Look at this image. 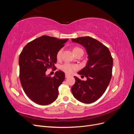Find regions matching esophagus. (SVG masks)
<instances>
[{
    "label": "esophagus",
    "instance_id": "esophagus-1",
    "mask_svg": "<svg viewBox=\"0 0 134 134\" xmlns=\"http://www.w3.org/2000/svg\"><path fill=\"white\" fill-rule=\"evenodd\" d=\"M69 76H70V75H69V74H65V78H68V77H69Z\"/></svg>",
    "mask_w": 134,
    "mask_h": 134
}]
</instances>
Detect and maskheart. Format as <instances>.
<instances>
[{
	"instance_id": "b5f03b06",
	"label": "heart",
	"mask_w": 134,
	"mask_h": 134,
	"mask_svg": "<svg viewBox=\"0 0 134 134\" xmlns=\"http://www.w3.org/2000/svg\"><path fill=\"white\" fill-rule=\"evenodd\" d=\"M63 51V48H61L60 49L58 52L56 54V58H57L58 59H60L61 58H62V53ZM74 53L75 55L79 52V51H83L82 48H80L79 47H75L73 50ZM61 69H62L63 71L64 72H65L66 73L68 74H72L73 72L79 69V66L78 65L76 64H70V63H65L63 65H62L60 67Z\"/></svg>"
}]
</instances>
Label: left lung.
I'll use <instances>...</instances> for the list:
<instances>
[{"label": "left lung", "mask_w": 134, "mask_h": 134, "mask_svg": "<svg viewBox=\"0 0 134 134\" xmlns=\"http://www.w3.org/2000/svg\"><path fill=\"white\" fill-rule=\"evenodd\" d=\"M86 48L88 55L86 66L79 71L87 80L74 76L75 83L71 87L72 95L81 102L91 103L103 95L110 82L113 59L108 48L103 43L89 36L71 39Z\"/></svg>", "instance_id": "8db88e82"}]
</instances>
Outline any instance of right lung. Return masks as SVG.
<instances>
[{
    "label": "right lung",
    "instance_id": "right-lung-1",
    "mask_svg": "<svg viewBox=\"0 0 134 134\" xmlns=\"http://www.w3.org/2000/svg\"><path fill=\"white\" fill-rule=\"evenodd\" d=\"M68 40L42 36L28 42L20 54V81L24 92L35 103L47 105L57 99L65 73L59 70L51 77L46 71L50 68L56 70V54Z\"/></svg>",
    "mask_w": 134,
    "mask_h": 134
}]
</instances>
